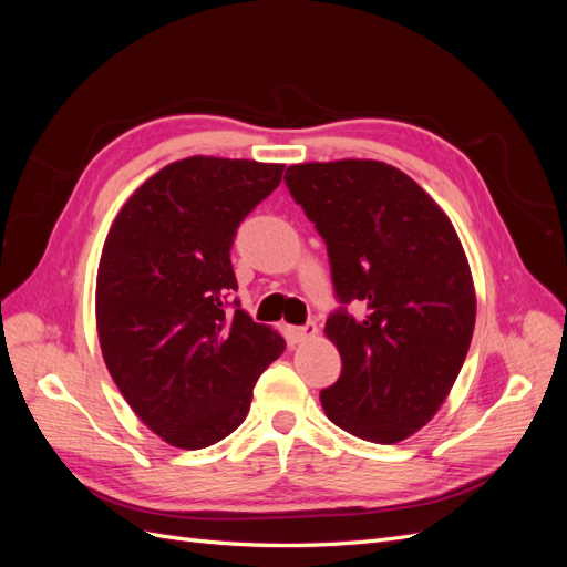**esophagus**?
Listing matches in <instances>:
<instances>
[{
	"mask_svg": "<svg viewBox=\"0 0 567 567\" xmlns=\"http://www.w3.org/2000/svg\"><path fill=\"white\" fill-rule=\"evenodd\" d=\"M317 336V323L307 321L305 326H288V338L293 342H305Z\"/></svg>",
	"mask_w": 567,
	"mask_h": 567,
	"instance_id": "34e87169",
	"label": "esophagus"
}]
</instances>
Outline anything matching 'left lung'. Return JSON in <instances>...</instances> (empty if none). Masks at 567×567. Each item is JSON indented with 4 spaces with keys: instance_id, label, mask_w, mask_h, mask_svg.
Returning <instances> with one entry per match:
<instances>
[{
    "instance_id": "1",
    "label": "left lung",
    "mask_w": 567,
    "mask_h": 567,
    "mask_svg": "<svg viewBox=\"0 0 567 567\" xmlns=\"http://www.w3.org/2000/svg\"><path fill=\"white\" fill-rule=\"evenodd\" d=\"M286 184L329 248L340 310L326 338L340 379L319 400L336 425L394 444L431 421L468 354L475 286L458 234L440 205L402 169L381 161L298 163Z\"/></svg>"
}]
</instances>
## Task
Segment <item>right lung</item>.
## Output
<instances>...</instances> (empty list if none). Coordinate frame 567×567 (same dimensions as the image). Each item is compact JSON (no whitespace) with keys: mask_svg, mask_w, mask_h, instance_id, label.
I'll use <instances>...</instances> for the list:
<instances>
[{"mask_svg":"<svg viewBox=\"0 0 567 567\" xmlns=\"http://www.w3.org/2000/svg\"><path fill=\"white\" fill-rule=\"evenodd\" d=\"M284 167L215 156L169 163L125 200L101 250V354L134 414L177 450L234 433L260 373L286 350L281 333L227 310L236 229Z\"/></svg>","mask_w":567,"mask_h":567,"instance_id":"1","label":"right lung"}]
</instances>
